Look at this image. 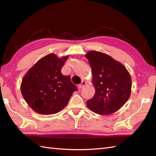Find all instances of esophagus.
Returning <instances> with one entry per match:
<instances>
[{"label":"esophagus","instance_id":"obj_1","mask_svg":"<svg viewBox=\"0 0 156 156\" xmlns=\"http://www.w3.org/2000/svg\"><path fill=\"white\" fill-rule=\"evenodd\" d=\"M86 84H87L86 82H84V81H82V82H81V83L79 84V88H80L81 89V88H84V86L86 85Z\"/></svg>","mask_w":156,"mask_h":156}]
</instances>
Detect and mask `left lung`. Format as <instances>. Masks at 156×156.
Returning <instances> with one entry per match:
<instances>
[{
	"label": "left lung",
	"instance_id": "1",
	"mask_svg": "<svg viewBox=\"0 0 156 156\" xmlns=\"http://www.w3.org/2000/svg\"><path fill=\"white\" fill-rule=\"evenodd\" d=\"M92 72V84L96 92L87 101V107L98 115L114 113L128 100L131 79L124 65L111 56L96 51L85 55Z\"/></svg>",
	"mask_w": 156,
	"mask_h": 156
}]
</instances>
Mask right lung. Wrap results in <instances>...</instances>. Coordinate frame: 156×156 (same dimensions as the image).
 I'll return each mask as SVG.
<instances>
[{
    "instance_id": "add662e5",
    "label": "right lung",
    "mask_w": 156,
    "mask_h": 156,
    "mask_svg": "<svg viewBox=\"0 0 156 156\" xmlns=\"http://www.w3.org/2000/svg\"><path fill=\"white\" fill-rule=\"evenodd\" d=\"M68 56L59 58L49 54L39 60L23 77L21 91L27 104L35 112L49 115L57 113L67 105L77 88L69 75L61 69Z\"/></svg>"
}]
</instances>
